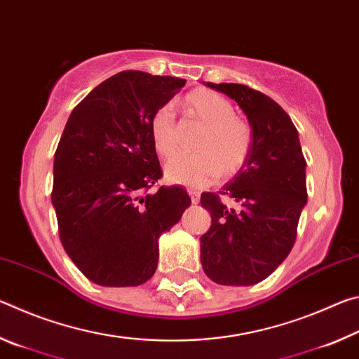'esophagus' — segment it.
I'll list each match as a JSON object with an SVG mask.
<instances>
[{"mask_svg":"<svg viewBox=\"0 0 359 359\" xmlns=\"http://www.w3.org/2000/svg\"><path fill=\"white\" fill-rule=\"evenodd\" d=\"M188 194H190L193 204L199 203V193L196 190H193V188H188Z\"/></svg>","mask_w":359,"mask_h":359,"instance_id":"34e87169","label":"esophagus"}]
</instances>
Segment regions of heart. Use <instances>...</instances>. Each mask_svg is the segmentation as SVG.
Listing matches in <instances>:
<instances>
[{"label":"heart","mask_w":359,"mask_h":359,"mask_svg":"<svg viewBox=\"0 0 359 359\" xmlns=\"http://www.w3.org/2000/svg\"><path fill=\"white\" fill-rule=\"evenodd\" d=\"M185 114L204 125L194 142L196 155H179L169 160L165 175L172 184L205 187L220 175L239 171L252 149V128L245 120L234 115V106L224 96L199 88L184 100ZM150 137L160 156H171L179 144V125L171 106L156 109L150 120Z\"/></svg>","instance_id":"b5f03b06"}]
</instances>
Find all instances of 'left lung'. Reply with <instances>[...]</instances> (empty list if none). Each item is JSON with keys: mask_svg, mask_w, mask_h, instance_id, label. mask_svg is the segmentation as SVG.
<instances>
[{"mask_svg": "<svg viewBox=\"0 0 359 359\" xmlns=\"http://www.w3.org/2000/svg\"><path fill=\"white\" fill-rule=\"evenodd\" d=\"M238 102L252 128L244 165L220 193H203L212 224L201 238V264L210 280L250 287L264 280L293 248L307 204L306 160L290 115L269 96L241 83H212ZM228 196L239 208L221 201Z\"/></svg>", "mask_w": 359, "mask_h": 359, "instance_id": "left-lung-1", "label": "left lung"}]
</instances>
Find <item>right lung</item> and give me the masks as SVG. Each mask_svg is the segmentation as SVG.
Here are the masks:
<instances>
[{
  "mask_svg": "<svg viewBox=\"0 0 359 359\" xmlns=\"http://www.w3.org/2000/svg\"><path fill=\"white\" fill-rule=\"evenodd\" d=\"M185 79L121 71L93 88L66 121L53 158L58 233L79 271L101 287H137L155 274L158 239L191 204L160 187L150 120Z\"/></svg>",
  "mask_w": 359,
  "mask_h": 359,
  "instance_id": "right-lung-1",
  "label": "right lung"
}]
</instances>
